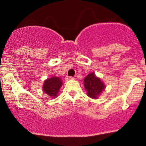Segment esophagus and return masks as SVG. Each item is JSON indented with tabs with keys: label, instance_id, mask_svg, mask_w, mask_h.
<instances>
[{
	"label": "esophagus",
	"instance_id": "obj_1",
	"mask_svg": "<svg viewBox=\"0 0 146 146\" xmlns=\"http://www.w3.org/2000/svg\"><path fill=\"white\" fill-rule=\"evenodd\" d=\"M74 78L72 77V76H68L67 77V79H69V80H71V79H73Z\"/></svg>",
	"mask_w": 146,
	"mask_h": 146
}]
</instances>
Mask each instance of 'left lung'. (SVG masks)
<instances>
[{
	"label": "left lung",
	"instance_id": "left-lung-1",
	"mask_svg": "<svg viewBox=\"0 0 146 146\" xmlns=\"http://www.w3.org/2000/svg\"><path fill=\"white\" fill-rule=\"evenodd\" d=\"M84 86L88 96L93 99H98V96L105 88L104 83L99 78L96 77L94 73H90L85 78Z\"/></svg>",
	"mask_w": 146,
	"mask_h": 146
}]
</instances>
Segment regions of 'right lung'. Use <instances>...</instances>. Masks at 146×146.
Segmentation results:
<instances>
[{"instance_id": "1", "label": "right lung", "mask_w": 146, "mask_h": 146, "mask_svg": "<svg viewBox=\"0 0 146 146\" xmlns=\"http://www.w3.org/2000/svg\"><path fill=\"white\" fill-rule=\"evenodd\" d=\"M61 85H62V82L59 78L53 77L45 80L44 83L43 90L49 96L55 98L56 97Z\"/></svg>"}]
</instances>
